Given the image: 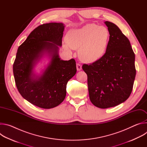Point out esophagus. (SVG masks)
Segmentation results:
<instances>
[{
    "label": "esophagus",
    "mask_w": 147,
    "mask_h": 147,
    "mask_svg": "<svg viewBox=\"0 0 147 147\" xmlns=\"http://www.w3.org/2000/svg\"><path fill=\"white\" fill-rule=\"evenodd\" d=\"M76 67H77V70L78 71H80L82 69V66L80 63H77L76 65Z\"/></svg>",
    "instance_id": "esophagus-1"
}]
</instances>
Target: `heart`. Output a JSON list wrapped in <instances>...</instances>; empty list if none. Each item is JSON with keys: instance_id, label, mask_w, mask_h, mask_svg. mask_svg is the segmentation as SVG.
<instances>
[{"instance_id": "b5f03b06", "label": "heart", "mask_w": 147, "mask_h": 147, "mask_svg": "<svg viewBox=\"0 0 147 147\" xmlns=\"http://www.w3.org/2000/svg\"><path fill=\"white\" fill-rule=\"evenodd\" d=\"M68 50L79 49L78 56L84 61L94 63L105 55L110 40V32L104 26L94 23L70 30L66 38Z\"/></svg>"}]
</instances>
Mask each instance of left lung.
Instances as JSON below:
<instances>
[{
  "label": "left lung",
  "mask_w": 147,
  "mask_h": 147,
  "mask_svg": "<svg viewBox=\"0 0 147 147\" xmlns=\"http://www.w3.org/2000/svg\"><path fill=\"white\" fill-rule=\"evenodd\" d=\"M105 24L110 32L107 51L100 60L84 64L87 74L90 99L95 107H114L130 96L136 74L135 54L129 39L109 22Z\"/></svg>",
  "instance_id": "obj_1"
}]
</instances>
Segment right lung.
Segmentation results:
<instances>
[{"mask_svg": "<svg viewBox=\"0 0 147 147\" xmlns=\"http://www.w3.org/2000/svg\"><path fill=\"white\" fill-rule=\"evenodd\" d=\"M64 29L60 23L40 25L17 50L13 67L17 90L25 99L41 108H55L64 100L67 82L77 71L74 59L63 60L59 56ZM45 54L51 58L50 63L36 76L33 68Z\"/></svg>", "mask_w": 147, "mask_h": 147, "instance_id": "1", "label": "right lung"}]
</instances>
